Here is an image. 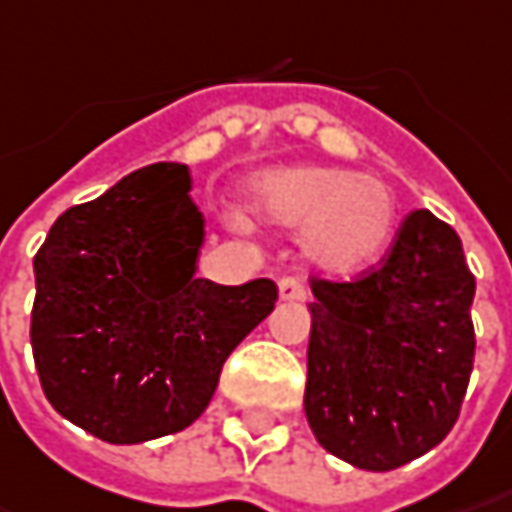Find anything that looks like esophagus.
Returning a JSON list of instances; mask_svg holds the SVG:
<instances>
[{"mask_svg":"<svg viewBox=\"0 0 512 512\" xmlns=\"http://www.w3.org/2000/svg\"><path fill=\"white\" fill-rule=\"evenodd\" d=\"M280 300H303L306 298V289L298 278H280L278 280Z\"/></svg>","mask_w":512,"mask_h":512,"instance_id":"esophagus-1","label":"esophagus"}]
</instances>
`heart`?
<instances>
[{"label":"heart","mask_w":512,"mask_h":512,"mask_svg":"<svg viewBox=\"0 0 512 512\" xmlns=\"http://www.w3.org/2000/svg\"><path fill=\"white\" fill-rule=\"evenodd\" d=\"M246 217L275 232H298L303 260L329 278H355L392 243L398 203L387 183L349 168L280 166L243 186Z\"/></svg>","instance_id":"b5f03b06"}]
</instances>
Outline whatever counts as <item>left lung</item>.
Returning <instances> with one entry per match:
<instances>
[{"instance_id":"left-lung-1","label":"left lung","mask_w":512,"mask_h":512,"mask_svg":"<svg viewBox=\"0 0 512 512\" xmlns=\"http://www.w3.org/2000/svg\"><path fill=\"white\" fill-rule=\"evenodd\" d=\"M312 295L303 410L323 450L387 473L441 444L476 355V278L456 229L418 209L381 269L312 280Z\"/></svg>"}]
</instances>
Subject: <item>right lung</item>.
Wrapping results in <instances>:
<instances>
[{"label": "right lung", "instance_id": "right-lung-1", "mask_svg": "<svg viewBox=\"0 0 512 512\" xmlns=\"http://www.w3.org/2000/svg\"><path fill=\"white\" fill-rule=\"evenodd\" d=\"M183 163L131 171L56 217L34 257L31 346L45 398L108 444L186 430L232 349L278 300L257 278H194L203 214Z\"/></svg>", "mask_w": 512, "mask_h": 512}]
</instances>
